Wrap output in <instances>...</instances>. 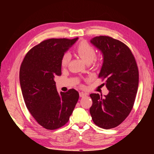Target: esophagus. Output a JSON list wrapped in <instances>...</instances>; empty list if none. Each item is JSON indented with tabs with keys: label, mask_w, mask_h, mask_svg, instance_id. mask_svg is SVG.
Returning a JSON list of instances; mask_svg holds the SVG:
<instances>
[{
	"label": "esophagus",
	"mask_w": 154,
	"mask_h": 154,
	"mask_svg": "<svg viewBox=\"0 0 154 154\" xmlns=\"http://www.w3.org/2000/svg\"><path fill=\"white\" fill-rule=\"evenodd\" d=\"M87 95V94H86V93H79V96H80V97H86Z\"/></svg>",
	"instance_id": "obj_1"
}]
</instances>
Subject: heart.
Masks as SVG:
<instances>
[{"instance_id":"obj_1","label":"heart","mask_w":154,"mask_h":154,"mask_svg":"<svg viewBox=\"0 0 154 154\" xmlns=\"http://www.w3.org/2000/svg\"><path fill=\"white\" fill-rule=\"evenodd\" d=\"M76 51L81 59L86 63H90L96 57V51L94 48L87 41H82L77 45ZM71 60V55L66 52L62 55L61 58V65L62 67H65Z\"/></svg>"}]
</instances>
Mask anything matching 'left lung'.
<instances>
[{
	"mask_svg": "<svg viewBox=\"0 0 154 154\" xmlns=\"http://www.w3.org/2000/svg\"><path fill=\"white\" fill-rule=\"evenodd\" d=\"M91 43L102 52L103 63L99 78L105 80L109 93H93L90 114L94 123L104 129L118 126L133 108L138 91L139 73L134 57L126 44L106 35L92 38Z\"/></svg>",
	"mask_w": 154,
	"mask_h": 154,
	"instance_id": "1",
	"label": "left lung"
}]
</instances>
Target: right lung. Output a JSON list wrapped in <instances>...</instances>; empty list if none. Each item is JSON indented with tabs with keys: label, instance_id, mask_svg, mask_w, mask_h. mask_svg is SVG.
Masks as SVG:
<instances>
[{
	"label": "right lung",
	"instance_id": "right-lung-1",
	"mask_svg": "<svg viewBox=\"0 0 154 154\" xmlns=\"http://www.w3.org/2000/svg\"><path fill=\"white\" fill-rule=\"evenodd\" d=\"M78 38H51L32 48L20 69V83L28 110L36 122L48 130L66 124L79 99L71 89L58 93L54 78L61 75V58Z\"/></svg>",
	"mask_w": 154,
	"mask_h": 154
}]
</instances>
